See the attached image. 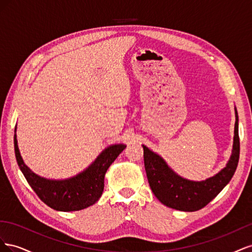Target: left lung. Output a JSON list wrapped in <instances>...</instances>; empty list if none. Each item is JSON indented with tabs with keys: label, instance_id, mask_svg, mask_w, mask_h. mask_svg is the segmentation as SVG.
Listing matches in <instances>:
<instances>
[{
	"label": "left lung",
	"instance_id": "left-lung-1",
	"mask_svg": "<svg viewBox=\"0 0 252 252\" xmlns=\"http://www.w3.org/2000/svg\"><path fill=\"white\" fill-rule=\"evenodd\" d=\"M144 164L152 192L159 202L182 211L204 208L222 191L236 170L240 158L239 117L235 109V125L232 156L227 166L215 177L202 182L185 180L175 174L164 159L144 146Z\"/></svg>",
	"mask_w": 252,
	"mask_h": 252
}]
</instances>
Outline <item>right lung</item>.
<instances>
[{
  "label": "right lung",
  "mask_w": 252,
  "mask_h": 252,
  "mask_svg": "<svg viewBox=\"0 0 252 252\" xmlns=\"http://www.w3.org/2000/svg\"><path fill=\"white\" fill-rule=\"evenodd\" d=\"M125 147L124 144H118L106 148L85 171L77 177L63 181L46 180L33 173L23 162L14 135L16 158L28 184L45 204L60 211H78L89 207L100 199L104 189L105 173Z\"/></svg>",
  "instance_id": "obj_1"
}]
</instances>
